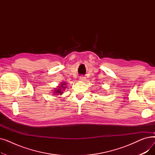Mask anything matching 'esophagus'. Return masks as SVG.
<instances>
[{"mask_svg": "<svg viewBox=\"0 0 155 155\" xmlns=\"http://www.w3.org/2000/svg\"><path fill=\"white\" fill-rule=\"evenodd\" d=\"M79 80H80V81H82V82H85V81L86 80V78L84 77H83V76H82V77H80Z\"/></svg>", "mask_w": 155, "mask_h": 155, "instance_id": "esophagus-1", "label": "esophagus"}]
</instances>
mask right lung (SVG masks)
Returning a JSON list of instances; mask_svg holds the SVG:
<instances>
[{
    "mask_svg": "<svg viewBox=\"0 0 155 155\" xmlns=\"http://www.w3.org/2000/svg\"><path fill=\"white\" fill-rule=\"evenodd\" d=\"M66 82H61L60 83V85L57 87V88H54V90L53 91V95H62L63 93V91L65 88H66Z\"/></svg>",
    "mask_w": 155,
    "mask_h": 155,
    "instance_id": "1",
    "label": "right lung"
}]
</instances>
